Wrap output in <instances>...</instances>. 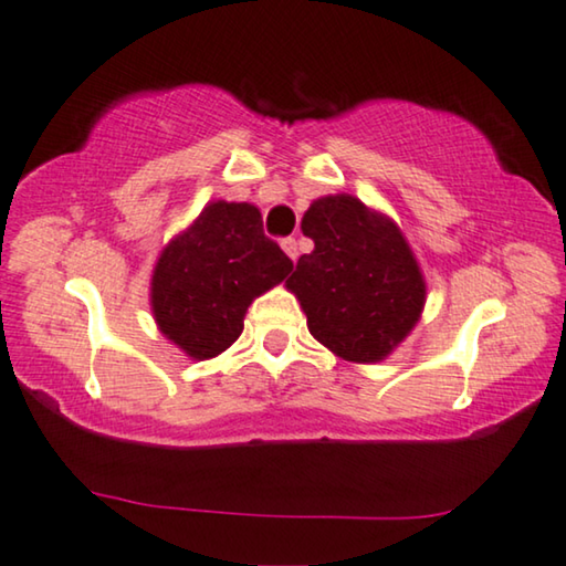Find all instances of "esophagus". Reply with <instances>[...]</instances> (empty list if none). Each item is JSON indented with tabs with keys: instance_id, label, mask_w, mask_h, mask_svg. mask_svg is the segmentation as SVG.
Here are the masks:
<instances>
[{
	"instance_id": "esophagus-1",
	"label": "esophagus",
	"mask_w": 566,
	"mask_h": 566,
	"mask_svg": "<svg viewBox=\"0 0 566 566\" xmlns=\"http://www.w3.org/2000/svg\"><path fill=\"white\" fill-rule=\"evenodd\" d=\"M281 247H283V252L289 254V258H291L293 262L298 260V244H296V239H293V237H285L283 242H281Z\"/></svg>"
}]
</instances>
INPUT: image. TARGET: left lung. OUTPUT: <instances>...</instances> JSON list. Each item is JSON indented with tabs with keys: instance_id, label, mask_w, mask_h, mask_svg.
Masks as SVG:
<instances>
[{
	"instance_id": "8db88e82",
	"label": "left lung",
	"mask_w": 566,
	"mask_h": 566,
	"mask_svg": "<svg viewBox=\"0 0 566 566\" xmlns=\"http://www.w3.org/2000/svg\"><path fill=\"white\" fill-rule=\"evenodd\" d=\"M314 250L285 281L314 339L350 363H381L420 322L428 285L397 221L347 192L316 198L301 221Z\"/></svg>"
}]
</instances>
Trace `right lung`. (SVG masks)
I'll list each match as a JSON object with an SVG mask.
<instances>
[{
    "label": "right lung",
    "mask_w": 566,
    "mask_h": 566,
    "mask_svg": "<svg viewBox=\"0 0 566 566\" xmlns=\"http://www.w3.org/2000/svg\"><path fill=\"white\" fill-rule=\"evenodd\" d=\"M291 270L281 247L262 234L258 206L211 200L159 252L149 289L154 322L188 358H216L242 335L252 301Z\"/></svg>",
    "instance_id": "1"
}]
</instances>
